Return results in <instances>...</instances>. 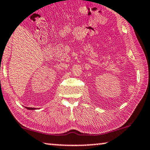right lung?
I'll return each instance as SVG.
<instances>
[{
    "mask_svg": "<svg viewBox=\"0 0 150 150\" xmlns=\"http://www.w3.org/2000/svg\"><path fill=\"white\" fill-rule=\"evenodd\" d=\"M26 108V109H29V110H35V109H35V108H32V107H25Z\"/></svg>",
    "mask_w": 150,
    "mask_h": 150,
    "instance_id": "1",
    "label": "right lung"
}]
</instances>
